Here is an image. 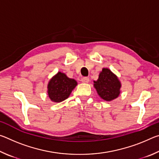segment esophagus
I'll list each match as a JSON object with an SVG mask.
<instances>
[{
    "label": "esophagus",
    "instance_id": "obj_1",
    "mask_svg": "<svg viewBox=\"0 0 159 159\" xmlns=\"http://www.w3.org/2000/svg\"><path fill=\"white\" fill-rule=\"evenodd\" d=\"M81 81L83 83H87L90 81V79H89V78H88V77H84V78H82V79H81Z\"/></svg>",
    "mask_w": 159,
    "mask_h": 159
}]
</instances>
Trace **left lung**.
I'll return each mask as SVG.
<instances>
[{"label":"left lung","instance_id":"left-lung-1","mask_svg":"<svg viewBox=\"0 0 159 159\" xmlns=\"http://www.w3.org/2000/svg\"><path fill=\"white\" fill-rule=\"evenodd\" d=\"M94 83L98 95L104 100L111 101L119 95L120 83L116 76L109 69H102L98 80Z\"/></svg>","mask_w":159,"mask_h":159}]
</instances>
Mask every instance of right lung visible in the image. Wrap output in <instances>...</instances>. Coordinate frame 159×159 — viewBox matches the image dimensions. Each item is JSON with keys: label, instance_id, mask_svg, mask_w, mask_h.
Wrapping results in <instances>:
<instances>
[{"label": "right lung", "instance_id": "right-lung-1", "mask_svg": "<svg viewBox=\"0 0 159 159\" xmlns=\"http://www.w3.org/2000/svg\"><path fill=\"white\" fill-rule=\"evenodd\" d=\"M76 85L77 82L74 79H69L64 74L58 72L48 83V96L55 102L64 101L68 98Z\"/></svg>", "mask_w": 159, "mask_h": 159}]
</instances>
